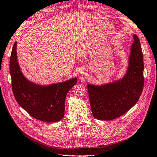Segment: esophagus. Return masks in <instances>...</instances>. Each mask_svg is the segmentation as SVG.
I'll return each instance as SVG.
<instances>
[{"label":"esophagus","instance_id":"34e87169","mask_svg":"<svg viewBox=\"0 0 157 157\" xmlns=\"http://www.w3.org/2000/svg\"><path fill=\"white\" fill-rule=\"evenodd\" d=\"M85 73H86V72H85L83 70H81V71H80V73L79 74H81V75H82V76H83V75H85Z\"/></svg>","mask_w":157,"mask_h":157}]
</instances>
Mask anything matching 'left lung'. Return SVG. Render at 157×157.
<instances>
[{"instance_id":"8db88e82","label":"left lung","mask_w":157,"mask_h":157,"mask_svg":"<svg viewBox=\"0 0 157 157\" xmlns=\"http://www.w3.org/2000/svg\"><path fill=\"white\" fill-rule=\"evenodd\" d=\"M129 58L128 71L120 80L96 86H87L92 114L99 120L117 118L135 105L140 98L143 86V56L140 39L133 35Z\"/></svg>"}]
</instances>
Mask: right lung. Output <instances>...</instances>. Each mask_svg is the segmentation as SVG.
I'll return each mask as SVG.
<instances>
[{
  "instance_id": "right-lung-1",
  "label": "right lung",
  "mask_w": 157,
  "mask_h": 157,
  "mask_svg": "<svg viewBox=\"0 0 157 157\" xmlns=\"http://www.w3.org/2000/svg\"><path fill=\"white\" fill-rule=\"evenodd\" d=\"M17 42L10 59L12 88L19 105L34 118L45 122H56L64 117L67 93L77 83V78L42 86L28 81L22 74L17 60Z\"/></svg>"
}]
</instances>
